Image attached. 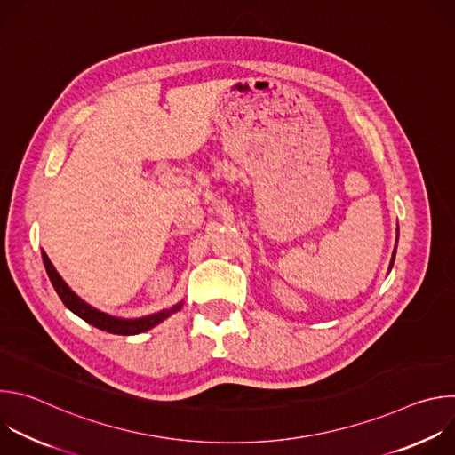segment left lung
I'll list each match as a JSON object with an SVG mask.
<instances>
[{"instance_id":"obj_1","label":"left lung","mask_w":455,"mask_h":455,"mask_svg":"<svg viewBox=\"0 0 455 455\" xmlns=\"http://www.w3.org/2000/svg\"><path fill=\"white\" fill-rule=\"evenodd\" d=\"M400 232V230H398ZM396 243H398V235H396ZM395 257H396V246H395V250H393V257H391V265H388V272L393 270V265H395Z\"/></svg>"}]
</instances>
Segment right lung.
Masks as SVG:
<instances>
[{
    "mask_svg": "<svg viewBox=\"0 0 455 455\" xmlns=\"http://www.w3.org/2000/svg\"><path fill=\"white\" fill-rule=\"evenodd\" d=\"M41 255H43V263H44L46 274L50 277V283H52L53 290L57 291L59 299L62 300V304L67 306L72 313H76L77 316H81L83 320L92 323V326L97 328V330H102V331H108V333H113V335H124V337L139 335V333H144V331L158 326L160 322L169 318L172 313L180 311L181 306H183V302H178L172 307H167V309H162V311H156L153 315H146V316H140V318L113 316L109 313H104V311L93 307L86 300H83L67 283L62 281V277L57 274V270L50 263V259L44 253V250L41 251Z\"/></svg>",
    "mask_w": 455,
    "mask_h": 455,
    "instance_id": "add662e5",
    "label": "right lung"
}]
</instances>
